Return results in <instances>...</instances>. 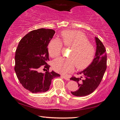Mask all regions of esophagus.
I'll use <instances>...</instances> for the list:
<instances>
[{
	"label": "esophagus",
	"instance_id": "1",
	"mask_svg": "<svg viewBox=\"0 0 120 120\" xmlns=\"http://www.w3.org/2000/svg\"><path fill=\"white\" fill-rule=\"evenodd\" d=\"M61 77H62L63 78H64V79H66V80H70V78H69V77H67V76H64V75H62Z\"/></svg>",
	"mask_w": 120,
	"mask_h": 120
}]
</instances>
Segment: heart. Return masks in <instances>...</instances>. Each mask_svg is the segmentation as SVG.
<instances>
[{"mask_svg": "<svg viewBox=\"0 0 120 120\" xmlns=\"http://www.w3.org/2000/svg\"><path fill=\"white\" fill-rule=\"evenodd\" d=\"M62 42L66 46L71 47L68 58H59L53 62L54 70L65 74L72 71L75 66L82 69L92 61L94 55V49L84 34L77 31H65L61 34ZM62 43L59 38L52 40L48 46L49 54L56 57L60 54Z\"/></svg>", "mask_w": 120, "mask_h": 120, "instance_id": "heart-1", "label": "heart"}]
</instances>
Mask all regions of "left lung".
<instances>
[{"label":"left lung","instance_id":"8db88e82","mask_svg":"<svg viewBox=\"0 0 120 120\" xmlns=\"http://www.w3.org/2000/svg\"><path fill=\"white\" fill-rule=\"evenodd\" d=\"M96 50L92 62L82 71L77 73L80 78L72 77L70 80L78 83V89L71 92L76 96H85L92 93L100 84L106 69L107 55L105 46L98 38L95 37Z\"/></svg>","mask_w":120,"mask_h":120}]
</instances>
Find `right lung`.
<instances>
[{"label": "right lung", "instance_id": "obj_1", "mask_svg": "<svg viewBox=\"0 0 120 120\" xmlns=\"http://www.w3.org/2000/svg\"><path fill=\"white\" fill-rule=\"evenodd\" d=\"M56 32L52 29L39 28L26 34L19 42L15 52L16 76L24 88L32 93H44L50 88L51 80L60 75L49 71L50 66L48 46ZM43 65L45 73L38 72Z\"/></svg>", "mask_w": 120, "mask_h": 120}]
</instances>
